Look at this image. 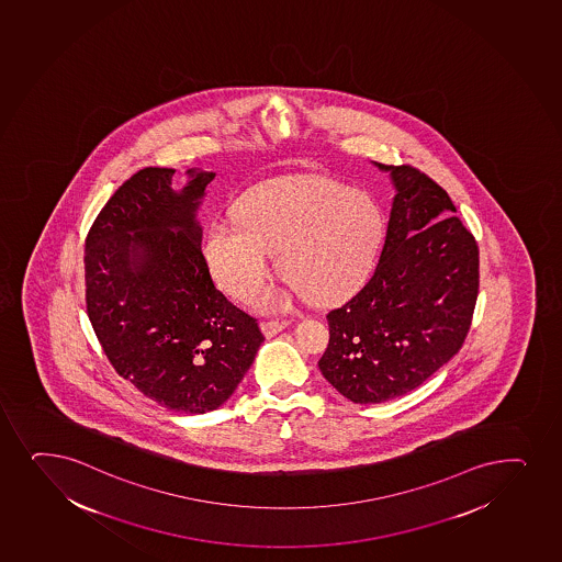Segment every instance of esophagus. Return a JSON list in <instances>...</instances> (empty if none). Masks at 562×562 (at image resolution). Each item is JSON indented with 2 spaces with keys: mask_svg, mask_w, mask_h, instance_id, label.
<instances>
[{
  "mask_svg": "<svg viewBox=\"0 0 562 562\" xmlns=\"http://www.w3.org/2000/svg\"><path fill=\"white\" fill-rule=\"evenodd\" d=\"M261 330H263V335L271 336L278 335L280 330H284L288 327V322L285 319H267V322H261Z\"/></svg>",
  "mask_w": 562,
  "mask_h": 562,
  "instance_id": "1",
  "label": "esophagus"
}]
</instances>
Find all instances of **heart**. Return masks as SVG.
Listing matches in <instances>:
<instances>
[{"label":"heart","mask_w":562,"mask_h":562,"mask_svg":"<svg viewBox=\"0 0 562 562\" xmlns=\"http://www.w3.org/2000/svg\"><path fill=\"white\" fill-rule=\"evenodd\" d=\"M234 218L209 224L203 258L216 284L239 301L266 282L274 252L280 277L306 301L338 303L367 280L385 235L370 195L325 177L256 184L235 203ZM282 304L278 291L261 296L266 308Z\"/></svg>","instance_id":"heart-1"}]
</instances>
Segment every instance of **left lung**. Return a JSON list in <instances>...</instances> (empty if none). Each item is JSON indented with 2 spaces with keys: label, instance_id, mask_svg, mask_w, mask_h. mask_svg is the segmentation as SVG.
Masks as SVG:
<instances>
[{
  "label": "left lung",
  "instance_id": "1",
  "mask_svg": "<svg viewBox=\"0 0 562 562\" xmlns=\"http://www.w3.org/2000/svg\"><path fill=\"white\" fill-rule=\"evenodd\" d=\"M391 171L396 195L378 267L327 314L319 370L355 404L415 391L460 351L479 296V245L447 190L409 165Z\"/></svg>",
  "mask_w": 562,
  "mask_h": 562
}]
</instances>
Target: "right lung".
Segmentation results:
<instances>
[{"label":"right lung","mask_w":562,"mask_h":562,"mask_svg":"<svg viewBox=\"0 0 562 562\" xmlns=\"http://www.w3.org/2000/svg\"><path fill=\"white\" fill-rule=\"evenodd\" d=\"M171 168L126 179L86 237V306L110 364L177 413L221 407L252 367L266 336L258 319L216 290L195 221L213 171Z\"/></svg>","instance_id":"right-lung-1"}]
</instances>
